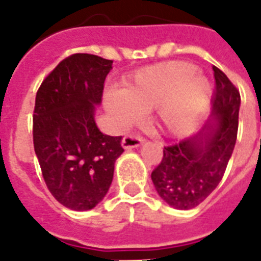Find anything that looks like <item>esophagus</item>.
<instances>
[{
    "label": "esophagus",
    "mask_w": 261,
    "mask_h": 261,
    "mask_svg": "<svg viewBox=\"0 0 261 261\" xmlns=\"http://www.w3.org/2000/svg\"><path fill=\"white\" fill-rule=\"evenodd\" d=\"M143 141V137L137 136V135H126V136H124V139H122V147H124L125 149L136 148L139 147Z\"/></svg>",
    "instance_id": "esophagus-1"
}]
</instances>
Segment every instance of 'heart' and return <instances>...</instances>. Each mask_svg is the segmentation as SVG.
<instances>
[{
	"label": "heart",
	"mask_w": 261,
	"mask_h": 261,
	"mask_svg": "<svg viewBox=\"0 0 261 261\" xmlns=\"http://www.w3.org/2000/svg\"><path fill=\"white\" fill-rule=\"evenodd\" d=\"M187 62H168L144 68L125 82L124 90L106 93L105 106L120 125L140 112L153 110V122L167 136L189 133L210 98L209 81Z\"/></svg>",
	"instance_id": "heart-1"
}]
</instances>
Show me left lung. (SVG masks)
Here are the masks:
<instances>
[{
	"mask_svg": "<svg viewBox=\"0 0 261 261\" xmlns=\"http://www.w3.org/2000/svg\"><path fill=\"white\" fill-rule=\"evenodd\" d=\"M216 90L210 118L199 132L166 145L151 178L160 197L175 209L189 210L218 186L232 156L239 130L240 91L213 66Z\"/></svg>",
	"mask_w": 261,
	"mask_h": 261,
	"instance_id": "1",
	"label": "left lung"
}]
</instances>
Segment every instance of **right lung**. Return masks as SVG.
Instances as JSON below:
<instances>
[{
	"instance_id": "right-lung-1",
	"label": "right lung",
	"mask_w": 261,
	"mask_h": 261,
	"mask_svg": "<svg viewBox=\"0 0 261 261\" xmlns=\"http://www.w3.org/2000/svg\"><path fill=\"white\" fill-rule=\"evenodd\" d=\"M113 60L90 54L63 59L41 82L33 110V147L47 189L76 212L93 209L113 180L122 136H106L95 106Z\"/></svg>"
}]
</instances>
